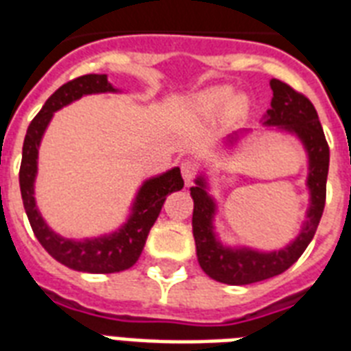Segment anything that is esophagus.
Returning <instances> with one entry per match:
<instances>
[{
	"instance_id": "obj_1",
	"label": "esophagus",
	"mask_w": 351,
	"mask_h": 351,
	"mask_svg": "<svg viewBox=\"0 0 351 351\" xmlns=\"http://www.w3.org/2000/svg\"><path fill=\"white\" fill-rule=\"evenodd\" d=\"M195 172H197V168H195L194 162H190V161L181 162V173H183L184 183H186V184L192 183V181H194V178H195Z\"/></svg>"
}]
</instances>
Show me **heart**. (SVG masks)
<instances>
[{
  "label": "heart",
  "mask_w": 351,
  "mask_h": 351,
  "mask_svg": "<svg viewBox=\"0 0 351 351\" xmlns=\"http://www.w3.org/2000/svg\"><path fill=\"white\" fill-rule=\"evenodd\" d=\"M232 100H234V89L229 86H216V88L206 89L197 97V106L206 115H218L219 111H223ZM230 108L232 111H238L241 108V102L236 100Z\"/></svg>",
  "instance_id": "1"
}]
</instances>
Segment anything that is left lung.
I'll return each instance as SVG.
<instances>
[{
  "mask_svg": "<svg viewBox=\"0 0 351 351\" xmlns=\"http://www.w3.org/2000/svg\"><path fill=\"white\" fill-rule=\"evenodd\" d=\"M273 99L271 108L262 117V126L274 132L287 133L302 145L308 159L306 189L309 205L298 234L289 243L273 251H263L249 245H229L219 238L216 230L218 199L210 194V179L203 168L190 186L194 199L192 232L195 240V254L201 269L208 276L229 286H245L273 278L289 269L302 256L309 241L313 240L326 203V179L330 168V148L320 126L313 104L304 95L297 93L287 84L276 78L271 80ZM251 130H238L221 138V148L232 152Z\"/></svg>",
  "mask_w": 351,
  "mask_h": 351,
  "instance_id": "8db88e82",
  "label": "left lung"
}]
</instances>
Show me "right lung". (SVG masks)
<instances>
[{"instance_id": "right-lung-1", "label": "right lung", "mask_w": 351, "mask_h": 351, "mask_svg": "<svg viewBox=\"0 0 351 351\" xmlns=\"http://www.w3.org/2000/svg\"><path fill=\"white\" fill-rule=\"evenodd\" d=\"M122 93L106 75H84L56 89L27 128L20 167L21 199L27 218L43 249L65 267L82 273H121L137 262L145 249L148 232L161 213L168 194L183 189L179 167L145 179L135 192L124 223L100 236L67 238L58 234L40 213L36 205V176L40 145L54 113L86 95Z\"/></svg>"}]
</instances>
